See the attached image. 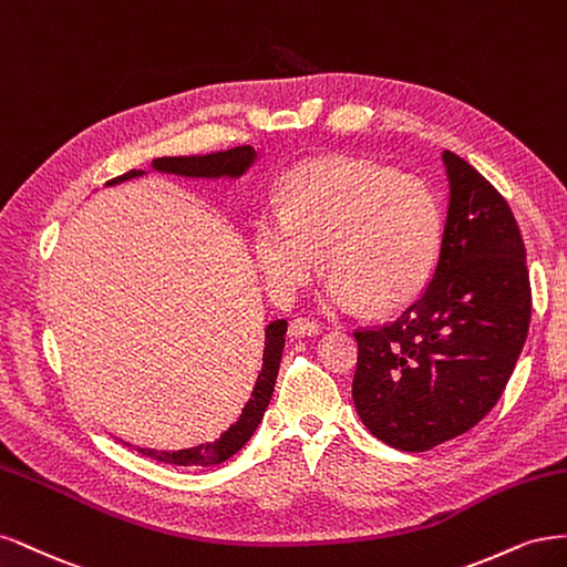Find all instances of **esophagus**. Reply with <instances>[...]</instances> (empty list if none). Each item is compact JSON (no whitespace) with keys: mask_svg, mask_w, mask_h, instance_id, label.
I'll use <instances>...</instances> for the list:
<instances>
[{"mask_svg":"<svg viewBox=\"0 0 567 567\" xmlns=\"http://www.w3.org/2000/svg\"><path fill=\"white\" fill-rule=\"evenodd\" d=\"M318 332H320V324L313 322V320H308V318H295L289 322V337H295V339L316 337Z\"/></svg>","mask_w":567,"mask_h":567,"instance_id":"34e87169","label":"esophagus"}]
</instances>
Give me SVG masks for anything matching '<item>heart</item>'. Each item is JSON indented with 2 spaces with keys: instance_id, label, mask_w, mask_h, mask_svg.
Listing matches in <instances>:
<instances>
[{
  "instance_id": "b5f03b06",
  "label": "heart",
  "mask_w": 567,
  "mask_h": 567,
  "mask_svg": "<svg viewBox=\"0 0 567 567\" xmlns=\"http://www.w3.org/2000/svg\"><path fill=\"white\" fill-rule=\"evenodd\" d=\"M282 209L254 218V251L282 299L316 278L320 251L330 282L324 306L353 313L403 308L431 280L443 247V205L424 178L358 157H318L291 169Z\"/></svg>"
}]
</instances>
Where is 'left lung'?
Listing matches in <instances>:
<instances>
[{
  "label": "left lung",
  "instance_id": "left-lung-1",
  "mask_svg": "<svg viewBox=\"0 0 567 567\" xmlns=\"http://www.w3.org/2000/svg\"><path fill=\"white\" fill-rule=\"evenodd\" d=\"M443 162L450 203L431 282L398 320L353 332L358 416L405 452L452 441L497 405L533 313L514 212L466 159L445 151Z\"/></svg>",
  "mask_w": 567,
  "mask_h": 567
}]
</instances>
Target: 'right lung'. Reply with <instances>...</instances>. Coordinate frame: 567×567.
<instances>
[{
    "mask_svg": "<svg viewBox=\"0 0 567 567\" xmlns=\"http://www.w3.org/2000/svg\"><path fill=\"white\" fill-rule=\"evenodd\" d=\"M254 159H257V153H254L251 145H237V148L218 151V153H209V155L157 157V159H153V169L162 172V174H176V176H188V178H224V176L237 178L251 167ZM143 174L145 172H141V169H132L113 181H107L105 186H115V184H122V181H130V178L143 176ZM285 334H287V320H272L266 327L264 364H261V372L257 377V383H254L251 398L243 408L240 419H237V422L228 431H224L218 441L188 447V450H178V452H157V450H145V447H136V450L145 456H153V460H157V462H164V464L214 466V464L226 462L228 456H233L237 450L245 447V443L261 424L264 412L270 403L272 389H276L280 358H282V349H285ZM124 445H130V443H124Z\"/></svg>",
    "mask_w": 567,
    "mask_h": 567,
    "instance_id": "obj_1",
    "label": "right lung"
}]
</instances>
